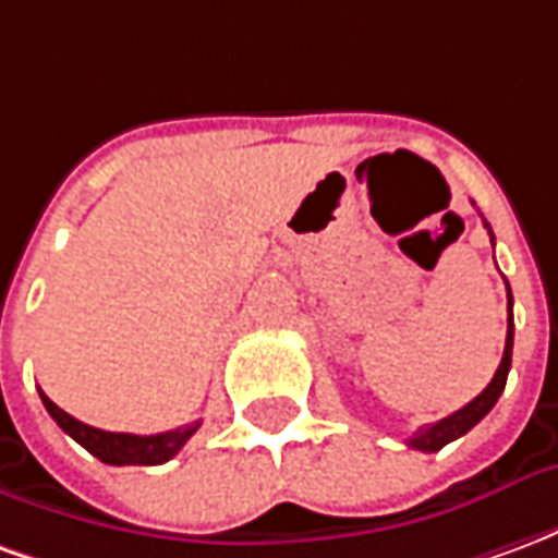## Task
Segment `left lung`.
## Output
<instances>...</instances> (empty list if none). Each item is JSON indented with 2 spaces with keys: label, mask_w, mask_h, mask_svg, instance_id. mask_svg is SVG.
<instances>
[{
  "label": "left lung",
  "mask_w": 558,
  "mask_h": 558,
  "mask_svg": "<svg viewBox=\"0 0 558 558\" xmlns=\"http://www.w3.org/2000/svg\"><path fill=\"white\" fill-rule=\"evenodd\" d=\"M487 230H490V223H484ZM493 239V232H490ZM505 287H508V280H505ZM511 350H514V316H511V290H508V338H505V352H502V362L496 367V374H493L490 386L481 391L478 398L469 400L463 410L451 412L448 418L436 421V424H427V427H421L412 439H407L410 448H418V451H439L448 442H454L460 439L463 433H469L475 424H478L487 412L496 407V400L505 391V383H508V371H511Z\"/></svg>",
  "instance_id": "8db88e82"
}]
</instances>
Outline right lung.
Returning a JSON list of instances; mask_svg holds the SVG:
<instances>
[{
	"label": "right lung",
	"mask_w": 558,
	"mask_h": 558,
	"mask_svg": "<svg viewBox=\"0 0 558 558\" xmlns=\"http://www.w3.org/2000/svg\"><path fill=\"white\" fill-rule=\"evenodd\" d=\"M41 400L47 412L53 415V421L62 427V430L80 442L89 454H95L101 463H110V466H158V463H167L170 457H175L182 451V445L191 439L199 427V421L194 424H184V427H175V430L155 433V436H137V433H110L98 430V427H89L83 424L74 415H68L65 410H59L53 400L47 398L41 391Z\"/></svg>",
	"instance_id": "right-lung-1"
}]
</instances>
